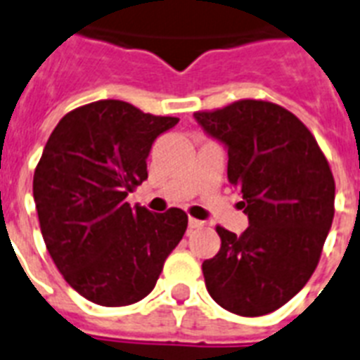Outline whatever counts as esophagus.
I'll return each mask as SVG.
<instances>
[{"instance_id": "obj_1", "label": "esophagus", "mask_w": 360, "mask_h": 360, "mask_svg": "<svg viewBox=\"0 0 360 360\" xmlns=\"http://www.w3.org/2000/svg\"><path fill=\"white\" fill-rule=\"evenodd\" d=\"M203 224H205V222H202V220L188 219V228H191V230H198V228H202Z\"/></svg>"}]
</instances>
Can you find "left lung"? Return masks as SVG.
<instances>
[{"label": "left lung", "instance_id": "1", "mask_svg": "<svg viewBox=\"0 0 360 360\" xmlns=\"http://www.w3.org/2000/svg\"><path fill=\"white\" fill-rule=\"evenodd\" d=\"M228 149V179L243 194L248 228H217L219 254L202 265L209 295L256 318L284 307L318 267L335 217V179L312 132L278 104L237 101L196 112Z\"/></svg>", "mask_w": 360, "mask_h": 360}]
</instances>
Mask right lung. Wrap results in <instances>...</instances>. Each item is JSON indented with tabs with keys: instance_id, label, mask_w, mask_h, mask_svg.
Listing matches in <instances>:
<instances>
[{
	"instance_id": "obj_1",
	"label": "right lung",
	"mask_w": 360,
	"mask_h": 360,
	"mask_svg": "<svg viewBox=\"0 0 360 360\" xmlns=\"http://www.w3.org/2000/svg\"><path fill=\"white\" fill-rule=\"evenodd\" d=\"M179 123L123 101L72 110L48 138L33 175L41 231L72 290L101 307H127L153 291L188 217L130 207L147 179L153 141Z\"/></svg>"
}]
</instances>
